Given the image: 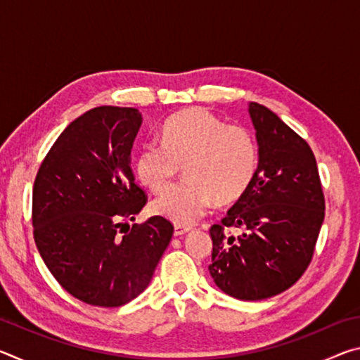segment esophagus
I'll return each instance as SVG.
<instances>
[{"mask_svg": "<svg viewBox=\"0 0 360 360\" xmlns=\"http://www.w3.org/2000/svg\"><path fill=\"white\" fill-rule=\"evenodd\" d=\"M187 231H191V227H186V225H174V236H182L186 235Z\"/></svg>", "mask_w": 360, "mask_h": 360, "instance_id": "1", "label": "esophagus"}]
</instances>
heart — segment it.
<instances>
[{
    "mask_svg": "<svg viewBox=\"0 0 360 360\" xmlns=\"http://www.w3.org/2000/svg\"><path fill=\"white\" fill-rule=\"evenodd\" d=\"M259 163L257 139L248 127L192 108L165 122L162 143L149 141L138 149L135 172L152 192H162L186 167L187 181L163 192L152 211L174 224L191 225L214 202L229 205L245 197Z\"/></svg>",
    "mask_w": 360,
    "mask_h": 360,
    "instance_id": "1",
    "label": "heart"
}]
</instances>
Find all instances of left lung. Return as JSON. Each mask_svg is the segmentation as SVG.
Instances as JSON below:
<instances>
[{
  "mask_svg": "<svg viewBox=\"0 0 360 360\" xmlns=\"http://www.w3.org/2000/svg\"><path fill=\"white\" fill-rule=\"evenodd\" d=\"M259 144L252 187L210 229V273L225 294L264 300L295 284L313 259L324 193L311 148L270 109L249 103ZM227 228H241L235 237Z\"/></svg>",
  "mask_w": 360,
  "mask_h": 360,
  "instance_id": "left-lung-1",
  "label": "left lung"
}]
</instances>
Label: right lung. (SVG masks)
Masks as SVG:
<instances>
[{"label":"right lung","instance_id":"right-lung-1","mask_svg":"<svg viewBox=\"0 0 360 360\" xmlns=\"http://www.w3.org/2000/svg\"><path fill=\"white\" fill-rule=\"evenodd\" d=\"M141 124L135 108L90 109L57 138L34 179L36 248L60 285L95 307L141 294L173 236L162 216L124 230L146 205L130 168Z\"/></svg>","mask_w":360,"mask_h":360}]
</instances>
